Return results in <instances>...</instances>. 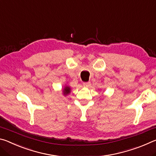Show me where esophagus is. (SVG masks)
<instances>
[{
	"label": "esophagus",
	"mask_w": 156,
	"mask_h": 156,
	"mask_svg": "<svg viewBox=\"0 0 156 156\" xmlns=\"http://www.w3.org/2000/svg\"><path fill=\"white\" fill-rule=\"evenodd\" d=\"M91 85V83L90 82H88V83H83V87H89Z\"/></svg>",
	"instance_id": "obj_1"
}]
</instances>
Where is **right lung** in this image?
Instances as JSON below:
<instances>
[{
    "label": "right lung",
    "mask_w": 156,
    "mask_h": 156,
    "mask_svg": "<svg viewBox=\"0 0 156 156\" xmlns=\"http://www.w3.org/2000/svg\"><path fill=\"white\" fill-rule=\"evenodd\" d=\"M70 92H71V87H70L68 86V85H65L64 87V88H63V89H62L63 96H67L68 94H70Z\"/></svg>",
    "instance_id": "1"
}]
</instances>
